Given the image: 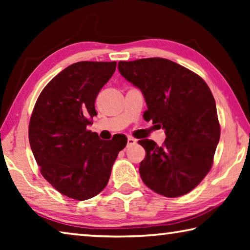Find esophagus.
Segmentation results:
<instances>
[{"mask_svg": "<svg viewBox=\"0 0 250 250\" xmlns=\"http://www.w3.org/2000/svg\"><path fill=\"white\" fill-rule=\"evenodd\" d=\"M135 143V140L133 138H128V141H126V146H131Z\"/></svg>", "mask_w": 250, "mask_h": 250, "instance_id": "1", "label": "esophagus"}]
</instances>
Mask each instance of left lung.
I'll use <instances>...</instances> for the list:
<instances>
[{
  "label": "left lung",
  "mask_w": 250,
  "mask_h": 250,
  "mask_svg": "<svg viewBox=\"0 0 250 250\" xmlns=\"http://www.w3.org/2000/svg\"><path fill=\"white\" fill-rule=\"evenodd\" d=\"M120 74L141 90L145 119L166 130L159 146L139 140L146 150L139 172L152 191L167 197L191 192L209 172L221 137L216 104L200 76L166 58L119 62Z\"/></svg>",
  "instance_id": "obj_1"
}]
</instances>
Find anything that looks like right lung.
Wrapping results in <instances>:
<instances>
[{
    "label": "right lung",
    "mask_w": 250,
    "mask_h": 250,
    "mask_svg": "<svg viewBox=\"0 0 250 250\" xmlns=\"http://www.w3.org/2000/svg\"><path fill=\"white\" fill-rule=\"evenodd\" d=\"M116 62H79L50 80L29 121V145L41 173L62 195L89 200L108 184L125 139L101 140L87 130L95 101L116 70Z\"/></svg>",
    "instance_id": "1"
}]
</instances>
